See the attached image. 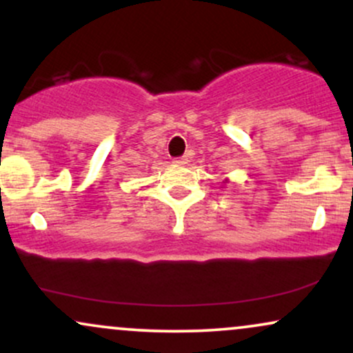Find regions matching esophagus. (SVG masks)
I'll use <instances>...</instances> for the list:
<instances>
[{"mask_svg":"<svg viewBox=\"0 0 353 353\" xmlns=\"http://www.w3.org/2000/svg\"><path fill=\"white\" fill-rule=\"evenodd\" d=\"M176 165H185L188 164V157H177V159L172 161Z\"/></svg>","mask_w":353,"mask_h":353,"instance_id":"obj_1","label":"esophagus"}]
</instances>
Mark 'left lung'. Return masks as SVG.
Returning <instances> with one entry per match:
<instances>
[{"label": "left lung", "instance_id": "left-lung-1", "mask_svg": "<svg viewBox=\"0 0 353 353\" xmlns=\"http://www.w3.org/2000/svg\"><path fill=\"white\" fill-rule=\"evenodd\" d=\"M228 182H229V179H224V184H228Z\"/></svg>", "mask_w": 353, "mask_h": 353}]
</instances>
